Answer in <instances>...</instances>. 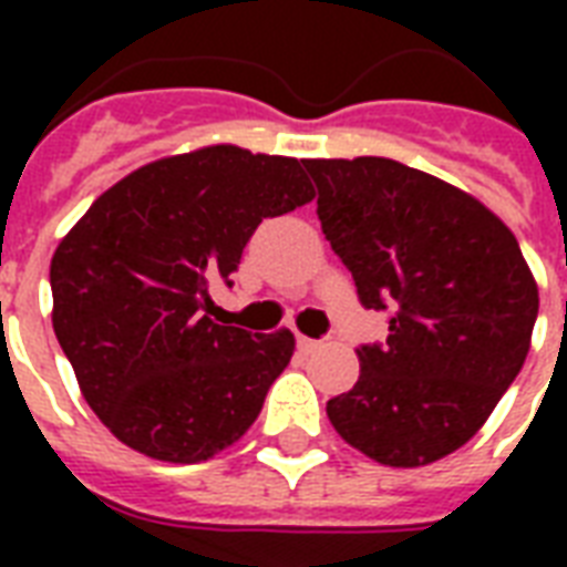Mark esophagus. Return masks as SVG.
I'll list each match as a JSON object with an SVG mask.
<instances>
[{"label":"esophagus","mask_w":567,"mask_h":567,"mask_svg":"<svg viewBox=\"0 0 567 567\" xmlns=\"http://www.w3.org/2000/svg\"><path fill=\"white\" fill-rule=\"evenodd\" d=\"M297 347H300V353H318L320 347H323V341H315V338H306V336H300L297 338Z\"/></svg>","instance_id":"34e87169"}]
</instances>
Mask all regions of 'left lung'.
<instances>
[{
    "instance_id": "left-lung-1",
    "label": "left lung",
    "mask_w": 567,
    "mask_h": 567,
    "mask_svg": "<svg viewBox=\"0 0 567 567\" xmlns=\"http://www.w3.org/2000/svg\"><path fill=\"white\" fill-rule=\"evenodd\" d=\"M318 217L388 338L359 347L332 396L336 432L388 467L450 456L483 430L529 353L538 285L512 229L476 196L391 158H309Z\"/></svg>"
}]
</instances>
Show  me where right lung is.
<instances>
[{
    "label": "right lung",
    "instance_id": "1",
    "mask_svg": "<svg viewBox=\"0 0 567 567\" xmlns=\"http://www.w3.org/2000/svg\"><path fill=\"white\" fill-rule=\"evenodd\" d=\"M311 199L297 158L199 146L123 176L61 238L52 329L114 439L196 465L252 426L293 336L214 323L208 288L231 285L258 223Z\"/></svg>",
    "mask_w": 567,
    "mask_h": 567
}]
</instances>
